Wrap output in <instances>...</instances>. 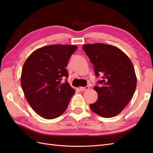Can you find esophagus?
Instances as JSON below:
<instances>
[{
  "instance_id": "34e87169",
  "label": "esophagus",
  "mask_w": 153,
  "mask_h": 153,
  "mask_svg": "<svg viewBox=\"0 0 153 153\" xmlns=\"http://www.w3.org/2000/svg\"><path fill=\"white\" fill-rule=\"evenodd\" d=\"M89 89V87L88 86H86L85 87H79V90L81 91H87Z\"/></svg>"
}]
</instances>
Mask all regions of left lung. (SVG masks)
Here are the masks:
<instances>
[{
  "instance_id": "obj_1",
  "label": "left lung",
  "mask_w": 153,
  "mask_h": 153,
  "mask_svg": "<svg viewBox=\"0 0 153 153\" xmlns=\"http://www.w3.org/2000/svg\"><path fill=\"white\" fill-rule=\"evenodd\" d=\"M83 51L93 65L94 74L100 77L94 89L97 102L90 104L92 111L105 118L121 112L132 98L137 79L132 62L125 53L111 45L85 44Z\"/></svg>"
}]
</instances>
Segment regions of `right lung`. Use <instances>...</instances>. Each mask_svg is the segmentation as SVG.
Wrapping results in <instances>:
<instances>
[{
    "label": "right lung",
    "instance_id": "obj_1",
    "mask_svg": "<svg viewBox=\"0 0 153 153\" xmlns=\"http://www.w3.org/2000/svg\"><path fill=\"white\" fill-rule=\"evenodd\" d=\"M77 47L51 45L34 51L25 62L21 84L28 104L46 119L59 117L66 111L75 90L66 81V67ZM66 78L65 82L62 79Z\"/></svg>",
    "mask_w": 153,
    "mask_h": 153
}]
</instances>
